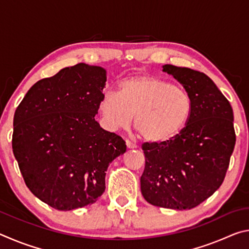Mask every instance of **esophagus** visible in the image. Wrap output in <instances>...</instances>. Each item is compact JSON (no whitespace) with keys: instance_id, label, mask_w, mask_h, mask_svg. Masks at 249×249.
<instances>
[{"instance_id":"1","label":"esophagus","mask_w":249,"mask_h":249,"mask_svg":"<svg viewBox=\"0 0 249 249\" xmlns=\"http://www.w3.org/2000/svg\"><path fill=\"white\" fill-rule=\"evenodd\" d=\"M126 145H127V147L130 149H134V148H136V147H137V145L135 144V142H133L132 141H129V140L126 141Z\"/></svg>"}]
</instances>
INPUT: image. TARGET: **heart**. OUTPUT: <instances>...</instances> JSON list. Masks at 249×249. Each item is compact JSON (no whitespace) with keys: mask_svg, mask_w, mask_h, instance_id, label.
<instances>
[{"mask_svg":"<svg viewBox=\"0 0 249 249\" xmlns=\"http://www.w3.org/2000/svg\"><path fill=\"white\" fill-rule=\"evenodd\" d=\"M191 95L183 88L147 74L122 80L119 93L107 91L99 103L108 129L126 128L135 116L142 140L155 144L171 141L182 132L192 113Z\"/></svg>","mask_w":249,"mask_h":249,"instance_id":"heart-1","label":"heart"}]
</instances>
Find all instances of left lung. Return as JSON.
<instances>
[{
  "instance_id": "1",
  "label": "left lung",
  "mask_w": 249,
  "mask_h": 249,
  "mask_svg": "<svg viewBox=\"0 0 249 249\" xmlns=\"http://www.w3.org/2000/svg\"><path fill=\"white\" fill-rule=\"evenodd\" d=\"M182 84L193 107L188 124L171 141L144 142L142 195L160 208L190 210L215 192L224 181L236 135L233 108L212 80L200 71L163 66Z\"/></svg>"
}]
</instances>
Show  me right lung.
Returning <instances> with one entry per match:
<instances>
[{
    "mask_svg": "<svg viewBox=\"0 0 249 249\" xmlns=\"http://www.w3.org/2000/svg\"><path fill=\"white\" fill-rule=\"evenodd\" d=\"M105 81L101 67H67L34 84L15 111L12 147L20 174L56 210L98 201L109 162L126 151L123 138L94 119Z\"/></svg>",
    "mask_w": 249,
    "mask_h": 249,
    "instance_id": "obj_1",
    "label": "right lung"
}]
</instances>
